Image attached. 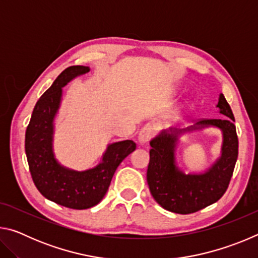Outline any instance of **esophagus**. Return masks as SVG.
I'll return each mask as SVG.
<instances>
[{
    "label": "esophagus",
    "instance_id": "34e87169",
    "mask_svg": "<svg viewBox=\"0 0 258 258\" xmlns=\"http://www.w3.org/2000/svg\"><path fill=\"white\" fill-rule=\"evenodd\" d=\"M152 133H154V128H152L150 125H146L145 127H142L139 133L140 145H146V143L151 139Z\"/></svg>",
    "mask_w": 258,
    "mask_h": 258
}]
</instances>
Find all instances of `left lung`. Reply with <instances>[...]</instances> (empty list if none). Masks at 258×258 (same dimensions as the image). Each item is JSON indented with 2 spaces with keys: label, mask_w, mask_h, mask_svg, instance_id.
Returning a JSON list of instances; mask_svg holds the SVG:
<instances>
[{
  "label": "left lung",
  "mask_w": 258,
  "mask_h": 258,
  "mask_svg": "<svg viewBox=\"0 0 258 258\" xmlns=\"http://www.w3.org/2000/svg\"><path fill=\"white\" fill-rule=\"evenodd\" d=\"M226 117L200 119L194 126L169 128L150 141V161L147 181L152 197L161 207L177 214H191L216 203L228 189L238 158V137L232 110L224 95L220 94L217 106ZM217 127L224 134L221 156L204 173L185 174L176 166L175 149L183 133Z\"/></svg>",
  "instance_id": "obj_1"
}]
</instances>
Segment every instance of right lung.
Instances as JSON below:
<instances>
[{"label":"right lung","instance_id":"right-lung-1","mask_svg":"<svg viewBox=\"0 0 258 258\" xmlns=\"http://www.w3.org/2000/svg\"><path fill=\"white\" fill-rule=\"evenodd\" d=\"M85 66H72L56 77L36 102L26 130L25 151L37 190L46 199L73 209H86L101 202L117 167L137 149L132 140L108 145L101 163L86 171H74L60 165L53 152L54 118L62 98V87L89 73Z\"/></svg>","mask_w":258,"mask_h":258}]
</instances>
